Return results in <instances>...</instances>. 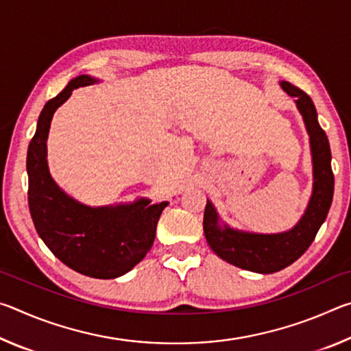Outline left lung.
I'll list each match as a JSON object with an SVG mask.
<instances>
[{"label":"left lung","instance_id":"1","mask_svg":"<svg viewBox=\"0 0 351 351\" xmlns=\"http://www.w3.org/2000/svg\"><path fill=\"white\" fill-rule=\"evenodd\" d=\"M283 91L295 99V105L304 117L306 132L310 134L313 156V193L306 210L293 229L278 234L243 232L219 223L213 204L207 199L204 210L206 240L219 258L260 274H272L300 257L314 241L317 230L328 215L335 175L331 170V152L328 138L317 122V111L311 97L289 82H280Z\"/></svg>","mask_w":351,"mask_h":351}]
</instances>
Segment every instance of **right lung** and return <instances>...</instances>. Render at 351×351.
Returning <instances> with one entry per match:
<instances>
[{"label":"right lung","mask_w":351,"mask_h":351,"mask_svg":"<svg viewBox=\"0 0 351 351\" xmlns=\"http://www.w3.org/2000/svg\"><path fill=\"white\" fill-rule=\"evenodd\" d=\"M96 82L85 74L75 77L41 110L27 150V199L40 239L58 260L83 276L116 278L150 251L158 219L169 203L150 204V199L141 198L130 204L91 207L71 198L52 180L46 159L52 116L75 88Z\"/></svg>","instance_id":"obj_1"}]
</instances>
